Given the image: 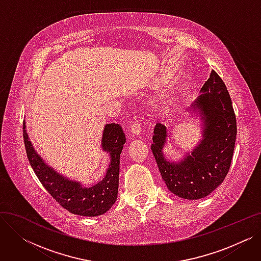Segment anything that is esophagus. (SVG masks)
<instances>
[{
  "label": "esophagus",
  "mask_w": 261,
  "mask_h": 261,
  "mask_svg": "<svg viewBox=\"0 0 261 261\" xmlns=\"http://www.w3.org/2000/svg\"><path fill=\"white\" fill-rule=\"evenodd\" d=\"M130 131H131V133H132V134H134V135H136V136L140 135V134H141V132H142L140 122H139V121H134V122H132Z\"/></svg>",
  "instance_id": "1"
}]
</instances>
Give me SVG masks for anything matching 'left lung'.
<instances>
[{
    "label": "left lung",
    "instance_id": "obj_1",
    "mask_svg": "<svg viewBox=\"0 0 261 261\" xmlns=\"http://www.w3.org/2000/svg\"><path fill=\"white\" fill-rule=\"evenodd\" d=\"M203 92L191 108L203 116L204 139L180 163L164 158L167 131L156 123L151 145L162 179L175 196L198 200L208 196L220 185L229 170L234 154L237 122L229 93L214 70L201 89Z\"/></svg>",
    "mask_w": 261,
    "mask_h": 261
}]
</instances>
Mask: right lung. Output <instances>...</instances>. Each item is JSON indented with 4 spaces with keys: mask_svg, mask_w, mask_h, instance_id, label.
<instances>
[{
    "mask_svg": "<svg viewBox=\"0 0 261 261\" xmlns=\"http://www.w3.org/2000/svg\"><path fill=\"white\" fill-rule=\"evenodd\" d=\"M23 139L27 158L39 181L63 208L72 214L96 217L112 207L117 199L119 158L126 136L118 123H108L103 129L101 146L111 158L103 179L96 185L84 187L78 182L67 180L43 162L29 140L23 122Z\"/></svg>",
    "mask_w": 261,
    "mask_h": 261,
    "instance_id": "1",
    "label": "right lung"
}]
</instances>
